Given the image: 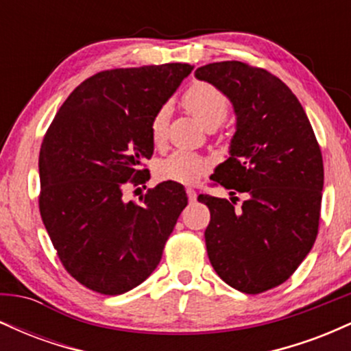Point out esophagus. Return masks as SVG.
<instances>
[{
	"mask_svg": "<svg viewBox=\"0 0 351 351\" xmlns=\"http://www.w3.org/2000/svg\"><path fill=\"white\" fill-rule=\"evenodd\" d=\"M186 195H188L189 203H195L196 198H198V195H196V191H195V189H193V188H188V189H186Z\"/></svg>",
	"mask_w": 351,
	"mask_h": 351,
	"instance_id": "1",
	"label": "esophagus"
}]
</instances>
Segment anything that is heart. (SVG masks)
Segmentation results:
<instances>
[{
    "label": "heart",
    "mask_w": 351,
    "mask_h": 351,
    "mask_svg": "<svg viewBox=\"0 0 351 351\" xmlns=\"http://www.w3.org/2000/svg\"><path fill=\"white\" fill-rule=\"evenodd\" d=\"M183 106L186 110L203 123L204 127L219 125L226 119L229 102L226 95L206 82H195L184 92ZM170 119V106H162L152 120V138L155 143H162L167 135V125ZM209 170V160L191 152H173L156 167V173L162 180L175 181L181 184L196 183Z\"/></svg>",
    "instance_id": "obj_1"
}]
</instances>
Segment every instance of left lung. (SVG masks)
Listing matches in <instances>:
<instances>
[{
    "label": "left lung",
    "mask_w": 351,
    "mask_h": 351,
    "mask_svg": "<svg viewBox=\"0 0 351 351\" xmlns=\"http://www.w3.org/2000/svg\"><path fill=\"white\" fill-rule=\"evenodd\" d=\"M195 77L219 88L236 115L228 160L211 175L231 189L232 201L198 196L211 213L204 231L209 263L236 291L265 292L287 280L315 243L320 147L299 99L271 72L224 60L198 67ZM236 192L246 195L239 208Z\"/></svg>",
    "instance_id": "1"
}]
</instances>
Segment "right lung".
I'll return each mask as SVG.
<instances>
[{
    "label": "right lung",
    "mask_w": 351,
    "mask_h": 351,
    "mask_svg": "<svg viewBox=\"0 0 351 351\" xmlns=\"http://www.w3.org/2000/svg\"><path fill=\"white\" fill-rule=\"evenodd\" d=\"M193 66L104 71L72 90L39 152V211L66 271L90 291L120 295L155 271L188 204L184 186L163 181L140 204L123 199L152 158V120Z\"/></svg>",
    "instance_id": "right-lung-1"
}]
</instances>
